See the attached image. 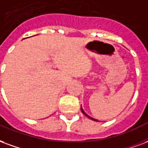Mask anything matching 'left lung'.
<instances>
[{
    "instance_id": "1",
    "label": "left lung",
    "mask_w": 148,
    "mask_h": 148,
    "mask_svg": "<svg viewBox=\"0 0 148 148\" xmlns=\"http://www.w3.org/2000/svg\"><path fill=\"white\" fill-rule=\"evenodd\" d=\"M81 110H82V113L84 114H85V116H86V117H88V119H90L91 120H92V121H98L97 119H93V118H92V117H90V116H88V114H87L85 113V111H84V110H83V109H82V106H81Z\"/></svg>"
}]
</instances>
